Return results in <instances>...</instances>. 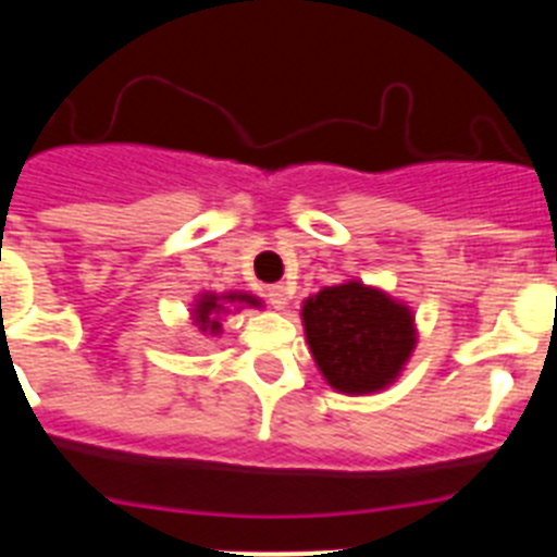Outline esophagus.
Masks as SVG:
<instances>
[{
	"label": "esophagus",
	"instance_id": "esophagus-1",
	"mask_svg": "<svg viewBox=\"0 0 557 557\" xmlns=\"http://www.w3.org/2000/svg\"><path fill=\"white\" fill-rule=\"evenodd\" d=\"M268 301L273 304L275 309H284L289 301V287H284V284H273V287H268Z\"/></svg>",
	"mask_w": 557,
	"mask_h": 557
}]
</instances>
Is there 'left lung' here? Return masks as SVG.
Segmentation results:
<instances>
[{
    "label": "left lung",
    "instance_id": "1",
    "mask_svg": "<svg viewBox=\"0 0 557 557\" xmlns=\"http://www.w3.org/2000/svg\"><path fill=\"white\" fill-rule=\"evenodd\" d=\"M301 318L323 379L348 396L385 391L416 348L410 307L357 278L307 298Z\"/></svg>",
    "mask_w": 557,
    "mask_h": 557
}]
</instances>
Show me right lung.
Wrapping results in <instances>:
<instances>
[{
  "label": "right lung",
  "instance_id": "1",
  "mask_svg": "<svg viewBox=\"0 0 557 557\" xmlns=\"http://www.w3.org/2000/svg\"><path fill=\"white\" fill-rule=\"evenodd\" d=\"M231 304H248V307H259V298L248 293H203L195 301V309H191V318L195 323L200 326V332H209V334H218L220 332V314L231 312Z\"/></svg>",
  "mask_w": 557,
  "mask_h": 557
}]
</instances>
